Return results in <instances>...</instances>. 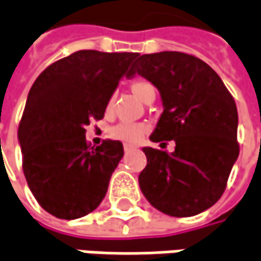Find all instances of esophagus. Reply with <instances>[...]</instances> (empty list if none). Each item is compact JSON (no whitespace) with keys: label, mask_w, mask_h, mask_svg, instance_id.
Returning a JSON list of instances; mask_svg holds the SVG:
<instances>
[{"label":"esophagus","mask_w":261,"mask_h":261,"mask_svg":"<svg viewBox=\"0 0 261 261\" xmlns=\"http://www.w3.org/2000/svg\"><path fill=\"white\" fill-rule=\"evenodd\" d=\"M135 148H137V147H135V145H132V144H124V145H123L124 152H129V151H134V150H135Z\"/></svg>","instance_id":"1"}]
</instances>
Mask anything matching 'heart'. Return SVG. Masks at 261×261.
I'll list each match as a JSON object with an SVG mask.
<instances>
[{
  "instance_id": "heart-1",
  "label": "heart",
  "mask_w": 261,
  "mask_h": 261,
  "mask_svg": "<svg viewBox=\"0 0 261 261\" xmlns=\"http://www.w3.org/2000/svg\"><path fill=\"white\" fill-rule=\"evenodd\" d=\"M130 91L142 102H148L150 99H154L157 94L155 86L144 79H138L135 82H132ZM113 107H114V95L110 97L107 102V107H106L107 113H110ZM145 132H147V124L144 123H119L110 129V137L113 139H119L124 142H137Z\"/></svg>"
}]
</instances>
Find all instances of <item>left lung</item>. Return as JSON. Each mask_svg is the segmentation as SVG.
I'll use <instances>...</instances> for the list:
<instances>
[{
  "label": "left lung",
  "instance_id": "8db88e82",
  "mask_svg": "<svg viewBox=\"0 0 261 261\" xmlns=\"http://www.w3.org/2000/svg\"><path fill=\"white\" fill-rule=\"evenodd\" d=\"M135 74L155 86L163 102L150 139L176 144L173 152L142 148L141 191L164 215H198L222 197L240 154L235 101L207 63L184 53L138 56L127 77Z\"/></svg>",
  "mask_w": 261,
  "mask_h": 261
}]
</instances>
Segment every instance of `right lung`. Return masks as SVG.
<instances>
[{
  "label": "right lung",
  "instance_id": "add662e5",
  "mask_svg": "<svg viewBox=\"0 0 261 261\" xmlns=\"http://www.w3.org/2000/svg\"><path fill=\"white\" fill-rule=\"evenodd\" d=\"M137 57L138 53L76 51L46 67L31 88L17 138L28 185L49 215L79 219L106 197L123 145L109 139L89 147L85 126L104 117Z\"/></svg>",
  "mask_w": 261,
  "mask_h": 261
}]
</instances>
